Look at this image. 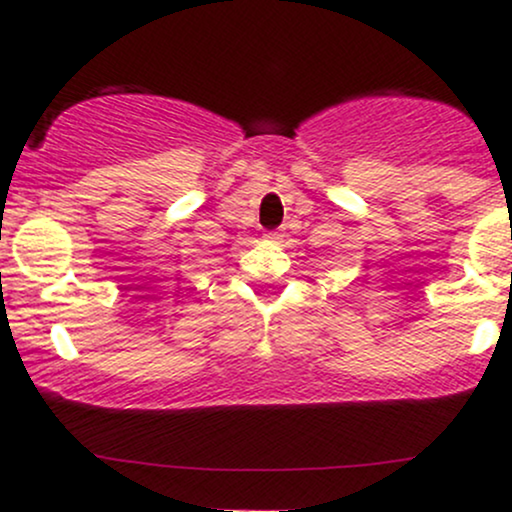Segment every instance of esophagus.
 <instances>
[{
	"instance_id": "esophagus-1",
	"label": "esophagus",
	"mask_w": 512,
	"mask_h": 512,
	"mask_svg": "<svg viewBox=\"0 0 512 512\" xmlns=\"http://www.w3.org/2000/svg\"><path fill=\"white\" fill-rule=\"evenodd\" d=\"M282 238H284V233H277V230H267L265 233L267 242H282Z\"/></svg>"
}]
</instances>
